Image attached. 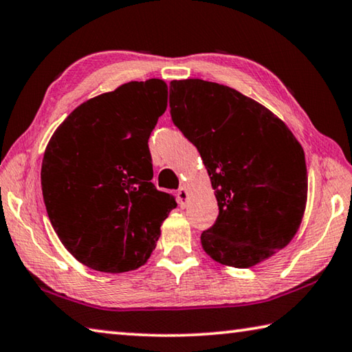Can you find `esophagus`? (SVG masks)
<instances>
[{
    "instance_id": "34e87169",
    "label": "esophagus",
    "mask_w": 352,
    "mask_h": 352,
    "mask_svg": "<svg viewBox=\"0 0 352 352\" xmlns=\"http://www.w3.org/2000/svg\"><path fill=\"white\" fill-rule=\"evenodd\" d=\"M178 205H180L182 208H186L188 206V200H189V192L188 189L182 186L180 189H178Z\"/></svg>"
}]
</instances>
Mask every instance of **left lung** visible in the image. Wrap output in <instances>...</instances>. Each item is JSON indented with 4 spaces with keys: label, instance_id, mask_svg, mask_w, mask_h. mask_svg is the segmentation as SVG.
Returning <instances> with one entry per match:
<instances>
[{
    "label": "left lung",
    "instance_id": "left-lung-1",
    "mask_svg": "<svg viewBox=\"0 0 352 352\" xmlns=\"http://www.w3.org/2000/svg\"><path fill=\"white\" fill-rule=\"evenodd\" d=\"M170 116L197 147L219 216L200 236L208 256L248 269L294 239L307 200L305 151L289 127L234 88L172 80Z\"/></svg>",
    "mask_w": 352,
    "mask_h": 352
}]
</instances>
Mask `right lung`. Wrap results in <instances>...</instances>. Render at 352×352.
Masks as SVG:
<instances>
[{
	"label": "right lung",
	"mask_w": 352,
	"mask_h": 352,
	"mask_svg": "<svg viewBox=\"0 0 352 352\" xmlns=\"http://www.w3.org/2000/svg\"><path fill=\"white\" fill-rule=\"evenodd\" d=\"M166 107L164 80L124 83L80 104L47 142L41 163L47 216L65 248L93 270L144 265L177 206L151 182L147 142Z\"/></svg>",
	"instance_id": "obj_1"
}]
</instances>
